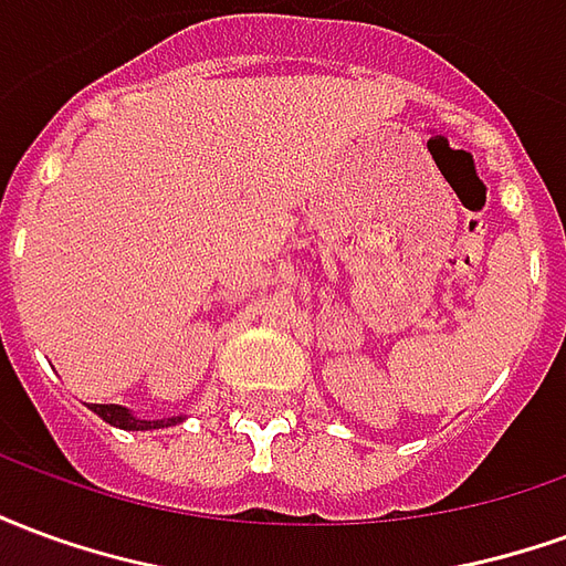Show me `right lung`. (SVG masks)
<instances>
[{
	"label": "right lung",
	"mask_w": 566,
	"mask_h": 566,
	"mask_svg": "<svg viewBox=\"0 0 566 566\" xmlns=\"http://www.w3.org/2000/svg\"><path fill=\"white\" fill-rule=\"evenodd\" d=\"M91 409L96 416L108 421V424L115 427H124V430H150V427H169V424H178L181 418H160V421H142V418L129 416V409L124 406H115V403H91Z\"/></svg>",
	"instance_id": "right-lung-1"
}]
</instances>
